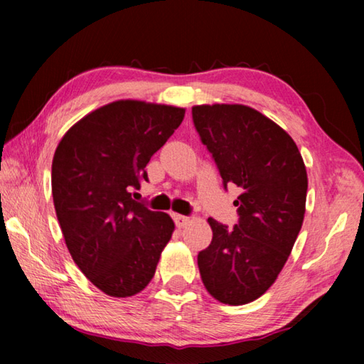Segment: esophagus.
I'll use <instances>...</instances> for the list:
<instances>
[{
	"instance_id": "esophagus-1",
	"label": "esophagus",
	"mask_w": 364,
	"mask_h": 364,
	"mask_svg": "<svg viewBox=\"0 0 364 364\" xmlns=\"http://www.w3.org/2000/svg\"><path fill=\"white\" fill-rule=\"evenodd\" d=\"M173 220H175V223H176L178 228H184L191 221L189 217H184V215H178V213L173 215Z\"/></svg>"
}]
</instances>
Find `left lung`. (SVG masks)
<instances>
[{
    "label": "left lung",
    "mask_w": 364,
    "mask_h": 364,
    "mask_svg": "<svg viewBox=\"0 0 364 364\" xmlns=\"http://www.w3.org/2000/svg\"><path fill=\"white\" fill-rule=\"evenodd\" d=\"M193 120L225 188L241 189L237 225L230 230L208 218L213 237L197 255L200 278L221 304H250L273 286L304 223V159L278 123L249 106L202 104Z\"/></svg>",
    "instance_id": "left-lung-1"
}]
</instances>
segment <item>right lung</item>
I'll use <instances>...</instances> for the list:
<instances>
[{
	"label": "right lung",
	"instance_id": "add662e5",
	"mask_svg": "<svg viewBox=\"0 0 364 364\" xmlns=\"http://www.w3.org/2000/svg\"><path fill=\"white\" fill-rule=\"evenodd\" d=\"M183 107L120 100L69 128L53 157L56 215L73 262L110 297L149 284L175 223L133 199L146 165L184 119Z\"/></svg>",
	"mask_w": 364,
	"mask_h": 364
}]
</instances>
